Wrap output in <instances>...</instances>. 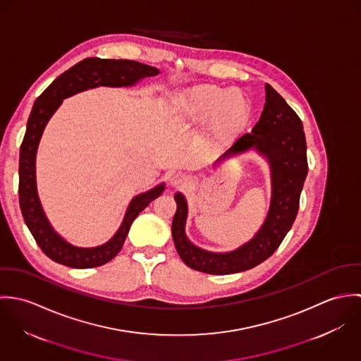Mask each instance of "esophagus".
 <instances>
[{
  "instance_id": "obj_1",
  "label": "esophagus",
  "mask_w": 361,
  "mask_h": 361,
  "mask_svg": "<svg viewBox=\"0 0 361 361\" xmlns=\"http://www.w3.org/2000/svg\"><path fill=\"white\" fill-rule=\"evenodd\" d=\"M188 183V178L182 173H175L169 178V185L172 189H182Z\"/></svg>"
}]
</instances>
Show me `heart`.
<instances>
[{
	"instance_id": "b5f03b06",
	"label": "heart",
	"mask_w": 361,
	"mask_h": 361,
	"mask_svg": "<svg viewBox=\"0 0 361 361\" xmlns=\"http://www.w3.org/2000/svg\"><path fill=\"white\" fill-rule=\"evenodd\" d=\"M169 112L183 125L206 123L203 146L218 153L231 147L246 130L252 118V103L239 90L197 85L173 93Z\"/></svg>"
}]
</instances>
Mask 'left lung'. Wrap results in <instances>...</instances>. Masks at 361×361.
Segmentation results:
<instances>
[{
    "label": "left lung",
    "instance_id": "8db88e82",
    "mask_svg": "<svg viewBox=\"0 0 361 361\" xmlns=\"http://www.w3.org/2000/svg\"><path fill=\"white\" fill-rule=\"evenodd\" d=\"M247 152H256L269 166L271 202L257 233L238 249L214 253L195 246L185 232L189 211L186 197L180 192L175 193L173 243L182 261L196 271L228 275L256 267L272 256L296 219L300 193L309 171L306 136L298 114L268 83L265 85L264 109L252 133L238 139L214 165Z\"/></svg>",
    "mask_w": 361,
    "mask_h": 361
}]
</instances>
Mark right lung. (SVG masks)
I'll return each mask as SVG.
<instances>
[{
	"mask_svg": "<svg viewBox=\"0 0 361 361\" xmlns=\"http://www.w3.org/2000/svg\"><path fill=\"white\" fill-rule=\"evenodd\" d=\"M159 69L130 59L86 58L59 75L37 97L32 108L19 154V204L25 224L43 253L52 261L72 268L100 267L115 257L123 246L135 218L162 195L165 183L135 196L115 235L96 247H78L59 236L46 216L37 193L36 155L43 132L62 102L76 93L105 87H130L145 78L155 76Z\"/></svg>",
	"mask_w": 361,
	"mask_h": 361,
	"instance_id": "right-lung-1",
	"label": "right lung"
}]
</instances>
